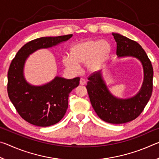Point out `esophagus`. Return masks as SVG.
<instances>
[{
    "instance_id": "esophagus-1",
    "label": "esophagus",
    "mask_w": 159,
    "mask_h": 159,
    "mask_svg": "<svg viewBox=\"0 0 159 159\" xmlns=\"http://www.w3.org/2000/svg\"><path fill=\"white\" fill-rule=\"evenodd\" d=\"M86 83V81H85V80L84 79H80V85H85Z\"/></svg>"
}]
</instances>
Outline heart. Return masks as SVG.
<instances>
[{
    "instance_id": "obj_1",
    "label": "heart",
    "mask_w": 159,
    "mask_h": 159,
    "mask_svg": "<svg viewBox=\"0 0 159 159\" xmlns=\"http://www.w3.org/2000/svg\"><path fill=\"white\" fill-rule=\"evenodd\" d=\"M111 48L106 41L88 39L77 43L71 49V56L65 55L62 58L64 65L70 71L77 73L80 64H85L90 73L100 68L108 57Z\"/></svg>"
}]
</instances>
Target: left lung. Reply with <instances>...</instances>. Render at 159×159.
<instances>
[{"label": "left lung", "mask_w": 159, "mask_h": 159, "mask_svg": "<svg viewBox=\"0 0 159 159\" xmlns=\"http://www.w3.org/2000/svg\"><path fill=\"white\" fill-rule=\"evenodd\" d=\"M116 43L118 57H133L141 61L144 80L139 92L128 99L118 98L110 93L102 72H95L88 78L86 85L91 104L98 116L112 124H121L135 119L143 111L153 90V67L143 48L136 41L117 33H112Z\"/></svg>", "instance_id": "8db88e82"}]
</instances>
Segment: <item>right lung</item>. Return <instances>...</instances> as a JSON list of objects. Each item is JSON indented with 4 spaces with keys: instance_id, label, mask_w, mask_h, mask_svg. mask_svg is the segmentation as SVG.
Here are the masks:
<instances>
[{
    "instance_id": "obj_1",
    "label": "right lung",
    "mask_w": 159,
    "mask_h": 159,
    "mask_svg": "<svg viewBox=\"0 0 159 159\" xmlns=\"http://www.w3.org/2000/svg\"><path fill=\"white\" fill-rule=\"evenodd\" d=\"M72 36L41 37L29 41L21 48L10 64L7 73L9 98L20 116L32 125L48 127L60 121L68 108L69 93L79 85L80 78L56 76L45 85H32L24 76L26 59L35 51L55 46Z\"/></svg>"
}]
</instances>
